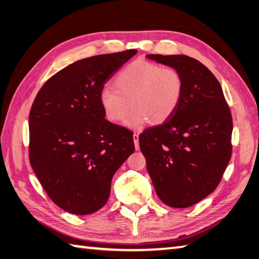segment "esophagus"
Here are the masks:
<instances>
[{"label": "esophagus", "instance_id": "esophagus-1", "mask_svg": "<svg viewBox=\"0 0 259 259\" xmlns=\"http://www.w3.org/2000/svg\"><path fill=\"white\" fill-rule=\"evenodd\" d=\"M133 137H134V142H135L136 149L138 150L139 149V135L138 134H135Z\"/></svg>", "mask_w": 259, "mask_h": 259}]
</instances>
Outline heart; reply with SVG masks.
Returning <instances> with one entry per match:
<instances>
[{"mask_svg":"<svg viewBox=\"0 0 259 259\" xmlns=\"http://www.w3.org/2000/svg\"><path fill=\"white\" fill-rule=\"evenodd\" d=\"M115 89L104 87L100 104L108 120H124L129 128L140 129L147 122L162 123L177 109L183 95V78L177 70L161 67L147 60H136L126 65L114 79Z\"/></svg>","mask_w":259,"mask_h":259,"instance_id":"obj_1","label":"heart"}]
</instances>
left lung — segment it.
<instances>
[{
  "mask_svg": "<svg viewBox=\"0 0 259 259\" xmlns=\"http://www.w3.org/2000/svg\"><path fill=\"white\" fill-rule=\"evenodd\" d=\"M176 69L183 95L174 114L139 136L158 197L174 208L199 202L217 188L232 157L233 118L210 71L188 56L148 54Z\"/></svg>",
  "mask_w": 259,
  "mask_h": 259,
  "instance_id": "obj_1",
  "label": "left lung"
}]
</instances>
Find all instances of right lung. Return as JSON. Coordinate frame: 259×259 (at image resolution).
Here are the masks:
<instances>
[{
  "label": "right lung",
  "mask_w": 259,
  "mask_h": 259,
  "mask_svg": "<svg viewBox=\"0 0 259 259\" xmlns=\"http://www.w3.org/2000/svg\"><path fill=\"white\" fill-rule=\"evenodd\" d=\"M137 52L79 60L52 75L33 101L31 167L50 199L70 213L106 205L113 175L135 151L133 133L104 119L99 96Z\"/></svg>",
  "instance_id": "obj_1"
}]
</instances>
